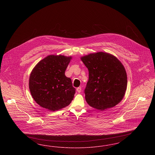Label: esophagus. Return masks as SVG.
<instances>
[{
	"mask_svg": "<svg viewBox=\"0 0 155 155\" xmlns=\"http://www.w3.org/2000/svg\"><path fill=\"white\" fill-rule=\"evenodd\" d=\"M77 91L78 92V93H80L81 92V87H78L77 88Z\"/></svg>",
	"mask_w": 155,
	"mask_h": 155,
	"instance_id": "obj_1",
	"label": "esophagus"
}]
</instances>
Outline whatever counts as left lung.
<instances>
[{"label": "left lung", "instance_id": "1", "mask_svg": "<svg viewBox=\"0 0 155 155\" xmlns=\"http://www.w3.org/2000/svg\"><path fill=\"white\" fill-rule=\"evenodd\" d=\"M81 59L88 69L84 93L89 105L104 110L120 102L127 86V73L121 63L104 52L89 54Z\"/></svg>", "mask_w": 155, "mask_h": 155}]
</instances>
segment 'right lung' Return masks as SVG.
Here are the masks:
<instances>
[{
    "instance_id": "add662e5",
    "label": "right lung",
    "mask_w": 155,
    "mask_h": 155,
    "mask_svg": "<svg viewBox=\"0 0 155 155\" xmlns=\"http://www.w3.org/2000/svg\"><path fill=\"white\" fill-rule=\"evenodd\" d=\"M71 58L50 55L41 60L30 74L29 88L35 101L41 107L56 111L73 100L75 88L65 75Z\"/></svg>"
}]
</instances>
